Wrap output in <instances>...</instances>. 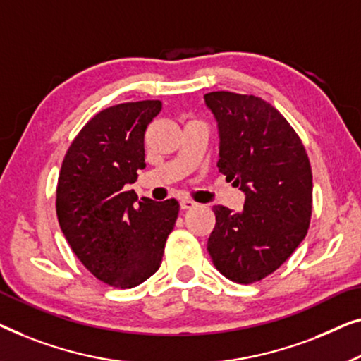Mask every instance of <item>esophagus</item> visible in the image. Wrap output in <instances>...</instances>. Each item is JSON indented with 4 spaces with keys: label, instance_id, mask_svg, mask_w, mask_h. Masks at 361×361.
Wrapping results in <instances>:
<instances>
[{
    "label": "esophagus",
    "instance_id": "34e87169",
    "mask_svg": "<svg viewBox=\"0 0 361 361\" xmlns=\"http://www.w3.org/2000/svg\"><path fill=\"white\" fill-rule=\"evenodd\" d=\"M180 206H181V209H195L197 204L195 201L188 200V197H183V200L180 201Z\"/></svg>",
    "mask_w": 361,
    "mask_h": 361
}]
</instances>
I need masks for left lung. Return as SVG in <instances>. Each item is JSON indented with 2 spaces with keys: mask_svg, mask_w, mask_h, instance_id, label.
Here are the masks:
<instances>
[{
  "mask_svg": "<svg viewBox=\"0 0 361 361\" xmlns=\"http://www.w3.org/2000/svg\"><path fill=\"white\" fill-rule=\"evenodd\" d=\"M204 99L219 123V171L245 192L240 212L214 206L207 252L226 278L252 284L278 270L306 237L311 161L296 130L268 101L231 91Z\"/></svg>",
  "mask_w": 361,
  "mask_h": 361,
  "instance_id": "left-lung-1",
  "label": "left lung"
}]
</instances>
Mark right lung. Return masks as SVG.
Listing matches in <instances>:
<instances>
[{"label": "right lung", "mask_w": 361, "mask_h": 361, "mask_svg": "<svg viewBox=\"0 0 361 361\" xmlns=\"http://www.w3.org/2000/svg\"><path fill=\"white\" fill-rule=\"evenodd\" d=\"M161 103H121L94 114L68 147L55 209L60 229L91 275L114 288H134L160 268L180 204L154 202L128 183L145 169L144 135Z\"/></svg>", "instance_id": "add662e5"}]
</instances>
